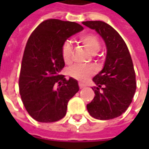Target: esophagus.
Returning <instances> with one entry per match:
<instances>
[{
  "instance_id": "34e87169",
  "label": "esophagus",
  "mask_w": 149,
  "mask_h": 149,
  "mask_svg": "<svg viewBox=\"0 0 149 149\" xmlns=\"http://www.w3.org/2000/svg\"><path fill=\"white\" fill-rule=\"evenodd\" d=\"M78 85H79V88H84L85 86H86L85 84H82V83H79V84H78Z\"/></svg>"
}]
</instances>
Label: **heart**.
<instances>
[{
	"instance_id": "obj_1",
	"label": "heart",
	"mask_w": 149,
	"mask_h": 149,
	"mask_svg": "<svg viewBox=\"0 0 149 149\" xmlns=\"http://www.w3.org/2000/svg\"><path fill=\"white\" fill-rule=\"evenodd\" d=\"M80 40L91 54H96L100 49V40L96 34H84L80 37ZM72 54V46L68 40H66L61 46V56L65 64L71 63ZM95 72L96 69L92 65H74L68 69V75L77 81H84L93 76Z\"/></svg>"
}]
</instances>
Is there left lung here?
<instances>
[{"label":"left lung","instance_id":"1","mask_svg":"<svg viewBox=\"0 0 149 149\" xmlns=\"http://www.w3.org/2000/svg\"><path fill=\"white\" fill-rule=\"evenodd\" d=\"M95 29L107 46L104 68L93 79L95 97L87 104L88 112L98 120L118 117L127 110L134 96L136 82L131 55L125 40L116 31L104 21H84Z\"/></svg>","mask_w":149,"mask_h":149}]
</instances>
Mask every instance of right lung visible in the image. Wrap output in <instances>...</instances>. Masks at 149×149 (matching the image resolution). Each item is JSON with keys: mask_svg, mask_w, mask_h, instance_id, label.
<instances>
[{"mask_svg": "<svg viewBox=\"0 0 149 149\" xmlns=\"http://www.w3.org/2000/svg\"><path fill=\"white\" fill-rule=\"evenodd\" d=\"M82 29L75 22L49 19L42 21L28 40L21 62L19 92L28 113L37 121L51 123L63 118L68 101L79 91L77 81L72 77L66 80L60 72L65 67L63 43ZM56 84L57 89L54 86Z\"/></svg>", "mask_w": 149, "mask_h": 149, "instance_id": "1", "label": "right lung"}]
</instances>
